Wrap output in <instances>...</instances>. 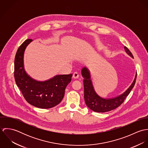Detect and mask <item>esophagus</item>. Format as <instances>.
Returning <instances> with one entry per match:
<instances>
[{"instance_id": "34e87169", "label": "esophagus", "mask_w": 148, "mask_h": 148, "mask_svg": "<svg viewBox=\"0 0 148 148\" xmlns=\"http://www.w3.org/2000/svg\"><path fill=\"white\" fill-rule=\"evenodd\" d=\"M79 73H78L77 72H74V73H73V77L74 79H77V78L79 77Z\"/></svg>"}]
</instances>
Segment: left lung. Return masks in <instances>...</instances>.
Masks as SVG:
<instances>
[{"instance_id": "left-lung-1", "label": "left lung", "mask_w": 148, "mask_h": 148, "mask_svg": "<svg viewBox=\"0 0 148 148\" xmlns=\"http://www.w3.org/2000/svg\"><path fill=\"white\" fill-rule=\"evenodd\" d=\"M125 52L131 57L134 58L130 51L124 47ZM82 75L84 77V100L86 106L94 112L99 113H104L113 110L120 106L124 101L127 96L129 94L136 83L137 72L134 79L127 90L114 97L104 98L99 96L95 91L91 79V75L89 69L84 66L82 69Z\"/></svg>"}]
</instances>
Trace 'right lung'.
I'll return each mask as SVG.
<instances>
[{"label":"right lung","instance_id":"obj_1","mask_svg":"<svg viewBox=\"0 0 148 148\" xmlns=\"http://www.w3.org/2000/svg\"><path fill=\"white\" fill-rule=\"evenodd\" d=\"M32 42V39L26 40L17 51L14 63L15 82L29 104L42 109L51 108L63 100L65 88L71 82L72 74L57 75L45 81L32 78L26 72L24 65L25 48Z\"/></svg>","mask_w":148,"mask_h":148}]
</instances>
